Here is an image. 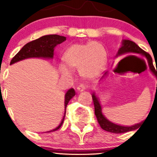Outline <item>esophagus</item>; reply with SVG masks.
<instances>
[{"label": "esophagus", "mask_w": 157, "mask_h": 157, "mask_svg": "<svg viewBox=\"0 0 157 157\" xmlns=\"http://www.w3.org/2000/svg\"><path fill=\"white\" fill-rule=\"evenodd\" d=\"M86 86L84 84H80L77 86V91L78 92H83L84 90H86Z\"/></svg>", "instance_id": "34e87169"}]
</instances>
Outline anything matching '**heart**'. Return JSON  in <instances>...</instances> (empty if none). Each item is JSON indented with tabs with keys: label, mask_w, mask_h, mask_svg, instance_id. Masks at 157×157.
Here are the masks:
<instances>
[{
	"label": "heart",
	"mask_w": 157,
	"mask_h": 157,
	"mask_svg": "<svg viewBox=\"0 0 157 157\" xmlns=\"http://www.w3.org/2000/svg\"><path fill=\"white\" fill-rule=\"evenodd\" d=\"M66 66L59 65V71L64 77L71 75V70H78L80 75L91 78L103 71L107 64V56L104 47L99 43L75 44L63 54Z\"/></svg>",
	"instance_id": "obj_1"
}]
</instances>
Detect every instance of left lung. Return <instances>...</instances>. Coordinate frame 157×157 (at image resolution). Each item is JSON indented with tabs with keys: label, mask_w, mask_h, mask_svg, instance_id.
Listing matches in <instances>:
<instances>
[{
	"label": "left lung",
	"mask_w": 157,
	"mask_h": 157,
	"mask_svg": "<svg viewBox=\"0 0 157 157\" xmlns=\"http://www.w3.org/2000/svg\"><path fill=\"white\" fill-rule=\"evenodd\" d=\"M139 54V55H142L143 56V57H146V60H147L148 61V64H149V70L151 71V72L153 73V75L156 78V80H157V68L156 70L155 69L154 66H153V59H152L151 56L149 55L148 53H146V51H144L142 49H141L140 47H139L136 43L133 42V41H131V40H122L121 46V47L119 48L116 57H118V56H121V55H124V54ZM107 72H106L104 75H107ZM104 75L103 76V78L104 77ZM156 90H157V84H156ZM92 97H93V103H94L95 115H96L97 121H98V123L100 124V127H101V128H103V130L107 131V132H112V133H115V134L124 133V132H130V131L136 130L137 128H140V126L142 125V124H143V122H144V121H142L140 122V123L136 124L132 126H123V125H120V124H117L113 123V122L110 121L108 119L106 118V117L103 114L101 105H100V101H99L98 97L96 96L94 92L93 93Z\"/></svg>",
	"instance_id": "left-lung-1"
}]
</instances>
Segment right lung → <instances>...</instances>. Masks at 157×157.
<instances>
[{"instance_id":"obj_1","label":"right lung","mask_w":157,"mask_h":157,"mask_svg":"<svg viewBox=\"0 0 157 157\" xmlns=\"http://www.w3.org/2000/svg\"><path fill=\"white\" fill-rule=\"evenodd\" d=\"M66 40L65 36L59 35H47L40 37L37 40L31 41L25 44L21 50L18 51V54L13 57L10 64H13L18 62L20 61L28 58H45L52 59L54 57V50L57 45L61 44ZM75 95V92L73 88L70 89L67 91L64 96V115L61 120V123L56 128L50 130L47 132H54L58 130L62 125L64 122V117L66 113V107L71 98H73Z\"/></svg>"}]
</instances>
